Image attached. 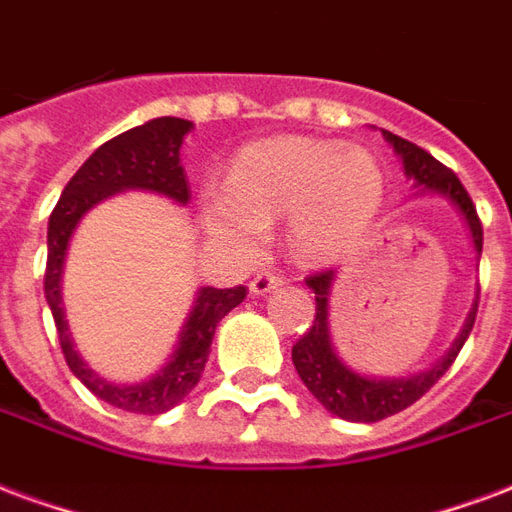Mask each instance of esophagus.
I'll list each match as a JSON object with an SVG mask.
<instances>
[{
	"label": "esophagus",
	"instance_id": "34e87169",
	"mask_svg": "<svg viewBox=\"0 0 512 512\" xmlns=\"http://www.w3.org/2000/svg\"><path fill=\"white\" fill-rule=\"evenodd\" d=\"M282 285V279L274 274H257L252 282H249V293L252 295H266L271 293V290H276V287Z\"/></svg>",
	"mask_w": 512,
	"mask_h": 512
}]
</instances>
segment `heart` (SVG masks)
Wrapping results in <instances>:
<instances>
[{
  "mask_svg": "<svg viewBox=\"0 0 512 512\" xmlns=\"http://www.w3.org/2000/svg\"><path fill=\"white\" fill-rule=\"evenodd\" d=\"M382 195L385 176L366 149L282 135L246 146L230 181L200 187V219L206 236L236 255H255L268 225L287 219L295 255L323 263L363 236Z\"/></svg>",
  "mask_w": 512,
  "mask_h": 512,
  "instance_id": "heart-1",
  "label": "heart"
}]
</instances>
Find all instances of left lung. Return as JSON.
Wrapping results in <instances>:
<instances>
[{
	"mask_svg": "<svg viewBox=\"0 0 512 512\" xmlns=\"http://www.w3.org/2000/svg\"><path fill=\"white\" fill-rule=\"evenodd\" d=\"M382 138L393 146L396 157L401 160V168H404V176L412 179V187H418V195H426V192L439 195V198H445L450 206L456 208L461 222L467 225L472 249H475V255L480 260L483 227H480L478 211L472 206L467 189L461 187V181L456 179V173L434 160L429 151L410 143V140L399 138V135H393L388 130H382ZM333 279H336V271H323V274H314L306 279V287H312L317 312H314L312 328L293 344L295 372L304 380L314 399L320 401L325 410L336 415V418L352 420V423H374V420L407 410L410 404H415L423 393L429 391L442 374L448 372L450 363L456 361L458 350L464 347L469 331L475 325L478 295H475V304H472L467 320L458 331L456 342L450 344V350L431 369L410 374V377H374V374H363L358 369H352L350 363L344 361L333 347L331 323H328Z\"/></svg>",
	"mask_w": 512,
	"mask_h": 512,
	"instance_id": "1",
	"label": "left lung"
}]
</instances>
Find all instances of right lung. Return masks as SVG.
Listing matches in <instances>:
<instances>
[{
	"instance_id": "add662e5",
	"label": "right lung",
	"mask_w": 512,
	"mask_h": 512,
	"mask_svg": "<svg viewBox=\"0 0 512 512\" xmlns=\"http://www.w3.org/2000/svg\"><path fill=\"white\" fill-rule=\"evenodd\" d=\"M195 124L176 116L151 119L140 127L121 132L108 143H102L89 160L83 162L70 184L64 187L54 214L48 219V263H45V301L54 314L59 344L70 372L97 396L119 410L138 415H160L176 407L200 382L206 369L211 339L219 320L230 309H236L246 298V287H200L192 301L187 320L181 325L179 342L168 355L160 372L140 382H113L102 377L83 361L75 350L73 333L64 317L62 304V274L67 246L75 227L97 203L127 189H143L162 198L187 206L189 189L187 176L181 168V143Z\"/></svg>"
}]
</instances>
